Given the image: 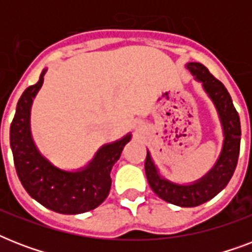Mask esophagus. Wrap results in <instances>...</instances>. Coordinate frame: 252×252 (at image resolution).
I'll return each mask as SVG.
<instances>
[{
	"label": "esophagus",
	"mask_w": 252,
	"mask_h": 252,
	"mask_svg": "<svg viewBox=\"0 0 252 252\" xmlns=\"http://www.w3.org/2000/svg\"><path fill=\"white\" fill-rule=\"evenodd\" d=\"M134 128H136V130H141L142 129V126H140V124H136V126H134Z\"/></svg>",
	"instance_id": "34e87169"
}]
</instances>
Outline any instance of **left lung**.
Masks as SVG:
<instances>
[{
    "label": "left lung",
    "mask_w": 252,
    "mask_h": 252,
    "mask_svg": "<svg viewBox=\"0 0 252 252\" xmlns=\"http://www.w3.org/2000/svg\"><path fill=\"white\" fill-rule=\"evenodd\" d=\"M186 68L196 81L203 85L204 91L215 104L220 122L222 126V150L215 166L196 182L189 184L174 183L159 174V170L148 152L145 159V172L150 187L156 195L167 203L178 207L191 208L207 203L226 187L234 174L241 148V122L230 94L217 78L212 76L203 64L188 63Z\"/></svg>",
    "instance_id": "1"
}]
</instances>
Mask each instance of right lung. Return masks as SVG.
Returning a JSON list of instances; mask_svg holds the SVG:
<instances>
[{
    "mask_svg": "<svg viewBox=\"0 0 252 252\" xmlns=\"http://www.w3.org/2000/svg\"><path fill=\"white\" fill-rule=\"evenodd\" d=\"M45 72L47 69L18 100L10 126L14 165L22 186L37 203L61 215H80L93 211L106 200L110 193L112 166L120 158L132 134L100 146L94 158L77 171H66L53 165L35 145L30 124L31 106L44 82Z\"/></svg>",
    "mask_w": 252,
    "mask_h": 252,
    "instance_id": "obj_1",
    "label": "right lung"
}]
</instances>
